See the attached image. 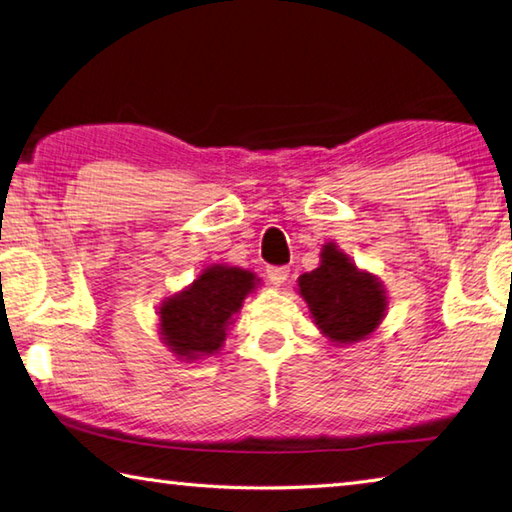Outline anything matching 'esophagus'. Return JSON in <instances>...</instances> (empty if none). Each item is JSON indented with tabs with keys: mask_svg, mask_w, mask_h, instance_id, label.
Instances as JSON below:
<instances>
[{
	"mask_svg": "<svg viewBox=\"0 0 512 512\" xmlns=\"http://www.w3.org/2000/svg\"><path fill=\"white\" fill-rule=\"evenodd\" d=\"M288 274H290V267H267V279H270L274 285H283L288 281Z\"/></svg>",
	"mask_w": 512,
	"mask_h": 512,
	"instance_id": "obj_1",
	"label": "esophagus"
}]
</instances>
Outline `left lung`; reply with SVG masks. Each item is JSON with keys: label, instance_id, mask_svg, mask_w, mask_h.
<instances>
[{"label": "left lung", "instance_id": "8db88e82", "mask_svg": "<svg viewBox=\"0 0 512 512\" xmlns=\"http://www.w3.org/2000/svg\"><path fill=\"white\" fill-rule=\"evenodd\" d=\"M299 294L312 321L330 342L353 344L369 337L387 312V292L373 274L357 270L335 242L321 249L317 270L299 276Z\"/></svg>", "mask_w": 512, "mask_h": 512}]
</instances>
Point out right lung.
Listing matches in <instances>:
<instances>
[{
    "mask_svg": "<svg viewBox=\"0 0 512 512\" xmlns=\"http://www.w3.org/2000/svg\"><path fill=\"white\" fill-rule=\"evenodd\" d=\"M254 272L211 265L159 306V333L170 353L184 360L213 355L227 337V326L247 294L256 288Z\"/></svg>",
    "mask_w": 512,
    "mask_h": 512,
    "instance_id": "add662e5",
    "label": "right lung"
}]
</instances>
